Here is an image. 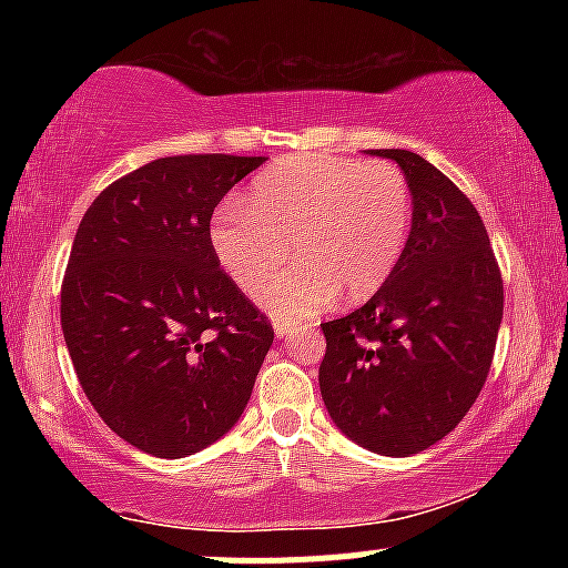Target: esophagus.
<instances>
[{"mask_svg": "<svg viewBox=\"0 0 568 568\" xmlns=\"http://www.w3.org/2000/svg\"><path fill=\"white\" fill-rule=\"evenodd\" d=\"M291 331H293V325H291V323L275 321V334H277V336H285V334H291Z\"/></svg>", "mask_w": 568, "mask_h": 568, "instance_id": "esophagus-1", "label": "esophagus"}]
</instances>
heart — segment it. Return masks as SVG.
Masks as SVG:
<instances>
[{
	"instance_id": "heart-1",
	"label": "heart",
	"mask_w": 568,
	"mask_h": 568,
	"mask_svg": "<svg viewBox=\"0 0 568 568\" xmlns=\"http://www.w3.org/2000/svg\"><path fill=\"white\" fill-rule=\"evenodd\" d=\"M414 197L393 162L291 154L251 181L245 202L230 200L211 221L221 270L280 321H302L328 306L338 291L366 298L387 283L406 251Z\"/></svg>"
}]
</instances>
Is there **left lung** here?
Masks as SVG:
<instances>
[{"instance_id": "8db88e82", "label": "left lung", "mask_w": 568, "mask_h": 568, "mask_svg": "<svg viewBox=\"0 0 568 568\" xmlns=\"http://www.w3.org/2000/svg\"><path fill=\"white\" fill-rule=\"evenodd\" d=\"M395 160L414 194L406 251L361 310L321 323V393L347 438L384 456L419 454L465 419L484 389L505 310L484 219L438 168Z\"/></svg>"}]
</instances>
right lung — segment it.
<instances>
[{"mask_svg":"<svg viewBox=\"0 0 568 568\" xmlns=\"http://www.w3.org/2000/svg\"><path fill=\"white\" fill-rule=\"evenodd\" d=\"M264 158L179 154L109 184L84 211L61 285L77 379L141 452L179 459L240 419L270 317L221 270L211 216Z\"/></svg>","mask_w":568,"mask_h":568,"instance_id":"right-lung-1","label":"right lung"}]
</instances>
